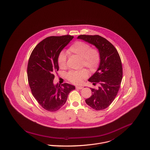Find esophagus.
<instances>
[{"label":"esophagus","instance_id":"esophagus-1","mask_svg":"<svg viewBox=\"0 0 150 150\" xmlns=\"http://www.w3.org/2000/svg\"><path fill=\"white\" fill-rule=\"evenodd\" d=\"M75 88L76 89H83V87L82 86H77L75 87Z\"/></svg>","mask_w":150,"mask_h":150}]
</instances>
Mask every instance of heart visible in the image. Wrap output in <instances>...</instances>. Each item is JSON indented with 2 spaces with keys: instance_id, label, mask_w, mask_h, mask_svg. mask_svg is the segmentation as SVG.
I'll list each match as a JSON object with an SVG mask.
<instances>
[{
  "instance_id": "obj_1",
  "label": "heart",
  "mask_w": 150,
  "mask_h": 150,
  "mask_svg": "<svg viewBox=\"0 0 150 150\" xmlns=\"http://www.w3.org/2000/svg\"><path fill=\"white\" fill-rule=\"evenodd\" d=\"M68 52L82 58V66L86 67L90 71H95L98 67L100 61V54L96 48H92L91 46L83 41H76L72 44L68 49ZM67 55L64 51L59 53L57 62L61 69H65L67 67ZM86 69L73 71L67 74L68 80L75 85L82 83L83 79L88 77Z\"/></svg>"
}]
</instances>
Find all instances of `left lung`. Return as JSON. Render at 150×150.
Instances as JSON below:
<instances>
[{
	"mask_svg": "<svg viewBox=\"0 0 150 150\" xmlns=\"http://www.w3.org/2000/svg\"><path fill=\"white\" fill-rule=\"evenodd\" d=\"M78 38L95 45L100 52L99 68L88 80L99 86L91 88L92 96L85 102L96 110H104L115 100L121 85L123 68L120 55L111 42L99 35H80Z\"/></svg>",
	"mask_w": 150,
	"mask_h": 150,
	"instance_id": "obj_1",
	"label": "left lung"
}]
</instances>
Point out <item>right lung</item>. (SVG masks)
<instances>
[{
    "label": "right lung",
    "instance_id": "obj_1",
    "mask_svg": "<svg viewBox=\"0 0 150 150\" xmlns=\"http://www.w3.org/2000/svg\"><path fill=\"white\" fill-rule=\"evenodd\" d=\"M74 36H51L39 42L33 50L27 65L28 84L40 105L49 112H56L65 103L75 86L65 83L54 85V73L59 70V53Z\"/></svg>",
    "mask_w": 150,
    "mask_h": 150
}]
</instances>
